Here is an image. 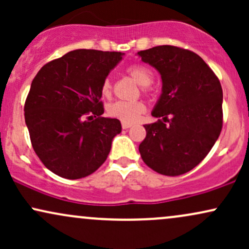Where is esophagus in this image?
Masks as SVG:
<instances>
[{"mask_svg": "<svg viewBox=\"0 0 249 249\" xmlns=\"http://www.w3.org/2000/svg\"><path fill=\"white\" fill-rule=\"evenodd\" d=\"M132 126V124H128V123H123L122 124V127L124 128V130H127V128H130Z\"/></svg>", "mask_w": 249, "mask_h": 249, "instance_id": "34e87169", "label": "esophagus"}]
</instances>
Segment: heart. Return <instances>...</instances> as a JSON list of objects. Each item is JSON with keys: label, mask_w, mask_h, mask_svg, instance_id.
<instances>
[{"label": "heart", "mask_w": 249, "mask_h": 249, "mask_svg": "<svg viewBox=\"0 0 249 249\" xmlns=\"http://www.w3.org/2000/svg\"><path fill=\"white\" fill-rule=\"evenodd\" d=\"M127 75L141 87H148L153 81V73L148 68L141 64H134L127 68ZM112 92L110 79H105L102 85V93L108 97ZM108 115L119 119L123 123H134L145 112V105L142 102H116L107 107Z\"/></svg>", "instance_id": "heart-1"}]
</instances>
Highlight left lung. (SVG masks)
Instances as JSON below:
<instances>
[{"mask_svg":"<svg viewBox=\"0 0 249 249\" xmlns=\"http://www.w3.org/2000/svg\"><path fill=\"white\" fill-rule=\"evenodd\" d=\"M161 77V93L152 110L160 118L145 124L142 159L164 176L194 168L218 141L222 127V89L201 57L172 45L137 53Z\"/></svg>","mask_w":249,"mask_h":249,"instance_id":"1","label":"left lung"}]
</instances>
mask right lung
<instances>
[{
  "label": "right lung",
  "instance_id": "right-lung-1",
  "mask_svg": "<svg viewBox=\"0 0 249 249\" xmlns=\"http://www.w3.org/2000/svg\"><path fill=\"white\" fill-rule=\"evenodd\" d=\"M124 55L73 50L37 72L25 101L24 118L34 150L53 173L71 180L84 178L107 160L122 124L101 117L102 85Z\"/></svg>",
  "mask_w": 249,
  "mask_h": 249
}]
</instances>
